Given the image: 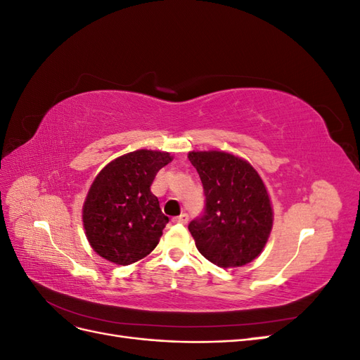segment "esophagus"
Masks as SVG:
<instances>
[{"label":"esophagus","mask_w":360,"mask_h":360,"mask_svg":"<svg viewBox=\"0 0 360 360\" xmlns=\"http://www.w3.org/2000/svg\"><path fill=\"white\" fill-rule=\"evenodd\" d=\"M188 221H189V216H188L186 213H181L180 216H176V217H172V222H174V224L186 225V224H188Z\"/></svg>","instance_id":"esophagus-1"}]
</instances>
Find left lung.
<instances>
[{
    "label": "left lung",
    "mask_w": 360,
    "mask_h": 360,
    "mask_svg": "<svg viewBox=\"0 0 360 360\" xmlns=\"http://www.w3.org/2000/svg\"><path fill=\"white\" fill-rule=\"evenodd\" d=\"M205 193V214L189 224L200 254L222 269L254 261L269 240L274 207L250 163L222 150L189 151Z\"/></svg>",
    "instance_id": "1"
}]
</instances>
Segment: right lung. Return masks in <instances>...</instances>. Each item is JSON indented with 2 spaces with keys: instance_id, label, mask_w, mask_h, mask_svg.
<instances>
[{
  "instance_id": "add662e5",
  "label": "right lung",
  "mask_w": 360,
  "mask_h": 360,
  "mask_svg": "<svg viewBox=\"0 0 360 360\" xmlns=\"http://www.w3.org/2000/svg\"><path fill=\"white\" fill-rule=\"evenodd\" d=\"M172 159L168 151L141 148L111 160L97 174L82 205L85 237L97 255L129 266L158 246L169 219L150 186Z\"/></svg>"
}]
</instances>
